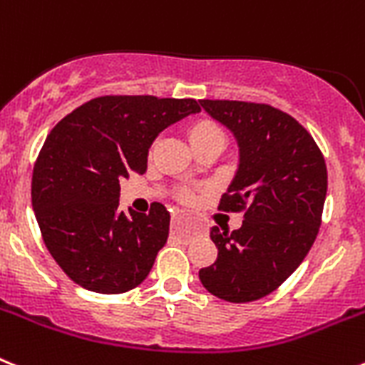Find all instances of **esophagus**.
I'll return each mask as SVG.
<instances>
[{"mask_svg": "<svg viewBox=\"0 0 365 365\" xmlns=\"http://www.w3.org/2000/svg\"><path fill=\"white\" fill-rule=\"evenodd\" d=\"M180 219H182V217H180V215H173V219H172L173 227H175V225H179V221H180ZM192 230H193V232H197V230H199V228H197V225H193V228H192Z\"/></svg>", "mask_w": 365, "mask_h": 365, "instance_id": "obj_1", "label": "esophagus"}]
</instances>
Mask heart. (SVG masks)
<instances>
[{
  "label": "heart",
  "instance_id": "b5f03b06",
  "mask_svg": "<svg viewBox=\"0 0 365 365\" xmlns=\"http://www.w3.org/2000/svg\"><path fill=\"white\" fill-rule=\"evenodd\" d=\"M188 138L192 148L201 146V144H208V143L225 144V133H222V130L215 124L214 120H208V118L193 122V124L188 128ZM180 199H182V201H192L193 199L192 190H182V192H180Z\"/></svg>",
  "mask_w": 365,
  "mask_h": 365
}]
</instances>
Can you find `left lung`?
Masks as SVG:
<instances>
[{"label": "left lung", "instance_id": "8db88e82", "mask_svg": "<svg viewBox=\"0 0 365 365\" xmlns=\"http://www.w3.org/2000/svg\"><path fill=\"white\" fill-rule=\"evenodd\" d=\"M199 104L232 131L240 148V164L219 210L245 212L237 230L210 228L217 259L199 270V279L225 302H254L276 291L314 243L327 193L324 155L296 118L272 106Z\"/></svg>", "mask_w": 365, "mask_h": 365}]
</instances>
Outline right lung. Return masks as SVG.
I'll return each mask as SVG.
<instances>
[{
  "mask_svg": "<svg viewBox=\"0 0 365 365\" xmlns=\"http://www.w3.org/2000/svg\"><path fill=\"white\" fill-rule=\"evenodd\" d=\"M201 108L193 98L100 96L53 128L32 172V210L60 269L87 291L122 294L146 279L170 212L118 210L120 180L146 173L160 131Z\"/></svg>",
  "mask_w": 365,
  "mask_h": 365,
  "instance_id": "obj_1",
  "label": "right lung"
}]
</instances>
